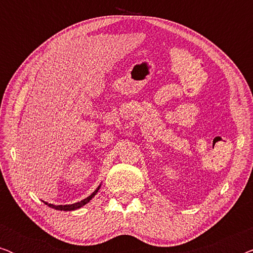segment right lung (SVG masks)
<instances>
[{"label":"right lung","mask_w":253,"mask_h":253,"mask_svg":"<svg viewBox=\"0 0 253 253\" xmlns=\"http://www.w3.org/2000/svg\"><path fill=\"white\" fill-rule=\"evenodd\" d=\"M99 189H100V185L98 186V188H96L95 191L93 192L91 196L87 197V198H85L84 200H81V202H78V203L71 204V205H53V204H48V203H44V204H46V205H48L49 207H51V209H55V210H58V211H75L77 209H81L82 206L86 205V204H87L89 200H91L93 197L96 195V192L99 191Z\"/></svg>","instance_id":"1"}]
</instances>
